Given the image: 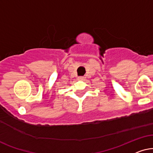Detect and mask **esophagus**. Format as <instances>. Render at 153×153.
Wrapping results in <instances>:
<instances>
[{
    "mask_svg": "<svg viewBox=\"0 0 153 153\" xmlns=\"http://www.w3.org/2000/svg\"><path fill=\"white\" fill-rule=\"evenodd\" d=\"M78 80H84V78H83V77H79V78H78Z\"/></svg>",
    "mask_w": 153,
    "mask_h": 153,
    "instance_id": "34e87169",
    "label": "esophagus"
}]
</instances>
